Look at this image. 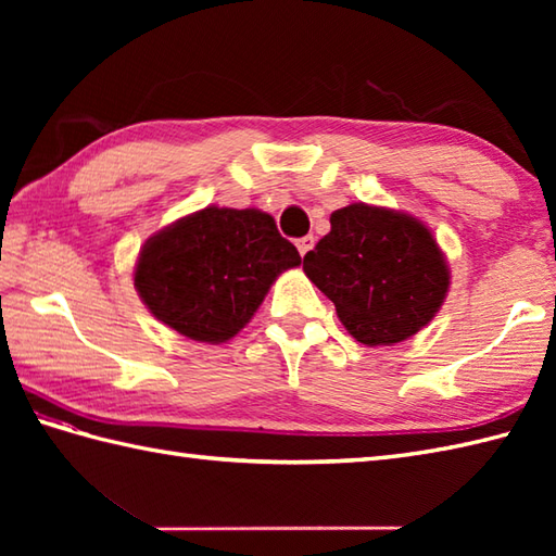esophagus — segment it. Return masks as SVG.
Segmentation results:
<instances>
[{
    "instance_id": "esophagus-1",
    "label": "esophagus",
    "mask_w": 556,
    "mask_h": 556,
    "mask_svg": "<svg viewBox=\"0 0 556 556\" xmlns=\"http://www.w3.org/2000/svg\"><path fill=\"white\" fill-rule=\"evenodd\" d=\"M296 245H299V253L305 257V255H308V253L313 251V245H315V236H303V239H299V241H296Z\"/></svg>"
}]
</instances>
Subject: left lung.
Instances as JSON below:
<instances>
[{"label": "left lung", "mask_w": 556, "mask_h": 556, "mask_svg": "<svg viewBox=\"0 0 556 556\" xmlns=\"http://www.w3.org/2000/svg\"><path fill=\"white\" fill-rule=\"evenodd\" d=\"M303 257V271L334 303L341 325L368 346L413 337L440 311L448 267L434 236L404 212L353 203Z\"/></svg>", "instance_id": "obj_1"}]
</instances>
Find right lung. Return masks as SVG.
I'll return each instance as SVG.
<instances>
[{"label":"right lung","instance_id":"right-lung-1","mask_svg":"<svg viewBox=\"0 0 556 556\" xmlns=\"http://www.w3.org/2000/svg\"><path fill=\"white\" fill-rule=\"evenodd\" d=\"M296 265V245L267 212L210 205L146 241L134 285L160 323L222 344L248 325L281 271Z\"/></svg>","mask_w":556,"mask_h":556}]
</instances>
